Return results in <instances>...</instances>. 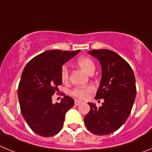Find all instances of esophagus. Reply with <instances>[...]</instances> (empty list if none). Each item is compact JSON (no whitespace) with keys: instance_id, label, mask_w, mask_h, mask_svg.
Masks as SVG:
<instances>
[{"instance_id":"34e87169","label":"esophagus","mask_w":152,"mask_h":152,"mask_svg":"<svg viewBox=\"0 0 152 152\" xmlns=\"http://www.w3.org/2000/svg\"><path fill=\"white\" fill-rule=\"evenodd\" d=\"M80 103H81V101H80V100H75V106L80 105Z\"/></svg>"}]
</instances>
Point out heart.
I'll list each match as a JSON object with an SVG mask.
<instances>
[{"label":"heart","instance_id":"1","mask_svg":"<svg viewBox=\"0 0 152 152\" xmlns=\"http://www.w3.org/2000/svg\"><path fill=\"white\" fill-rule=\"evenodd\" d=\"M77 64L80 68L88 74H92L95 70V64L94 61L88 57H80L77 59ZM69 78V70L67 65H63L61 69V79L63 82H67ZM95 90L93 85H88L86 87H77L72 91V94L75 97L85 100L89 97L91 93Z\"/></svg>","mask_w":152,"mask_h":152}]
</instances>
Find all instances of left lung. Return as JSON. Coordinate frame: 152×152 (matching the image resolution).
<instances>
[{
	"label": "left lung",
	"instance_id": "left-lung-1",
	"mask_svg": "<svg viewBox=\"0 0 152 152\" xmlns=\"http://www.w3.org/2000/svg\"><path fill=\"white\" fill-rule=\"evenodd\" d=\"M89 54L96 58L102 67V77L96 99H103L99 108L88 103L90 111L84 119L91 132L105 135L116 131L131 113L136 95L135 78L129 63L109 49H93Z\"/></svg>",
	"mask_w": 152,
	"mask_h": 152
}]
</instances>
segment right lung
Listing matches in <instances>:
<instances>
[{
	"label": "right lung",
	"instance_id": "1",
	"mask_svg": "<svg viewBox=\"0 0 152 152\" xmlns=\"http://www.w3.org/2000/svg\"><path fill=\"white\" fill-rule=\"evenodd\" d=\"M80 52L49 50L36 56L26 64L18 86L20 111L30 129L37 135L51 137L59 132L64 116L75 104L65 96L61 103H52V96L62 84L61 69L65 61Z\"/></svg>",
	"mask_w": 152,
	"mask_h": 152
}]
</instances>
